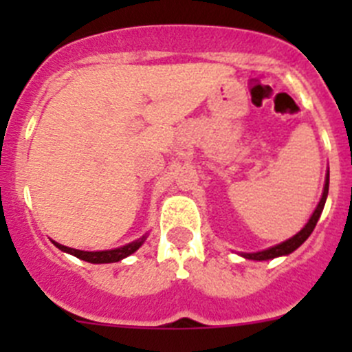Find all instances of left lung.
Instances as JSON below:
<instances>
[{
	"mask_svg": "<svg viewBox=\"0 0 352 352\" xmlns=\"http://www.w3.org/2000/svg\"><path fill=\"white\" fill-rule=\"evenodd\" d=\"M327 196H329V170H327V175H325L324 192H322L320 201H318L315 211L311 212V216H310V219L307 221V225H305L303 228H301L300 232L296 233V235H293L291 239L285 240V242L274 245V247L265 248V250L250 252V254H247V252H240L239 255H242L243 258H248V261H271V258L283 257V255H289L291 252L296 250V248L300 247V245H303L305 240H307L308 236L311 235V232H314V228H315V225H317L318 218H320L322 211H324V206H325V201H327Z\"/></svg>",
	"mask_w": 352,
	"mask_h": 352,
	"instance_id": "8db88e82",
	"label": "left lung"
}]
</instances>
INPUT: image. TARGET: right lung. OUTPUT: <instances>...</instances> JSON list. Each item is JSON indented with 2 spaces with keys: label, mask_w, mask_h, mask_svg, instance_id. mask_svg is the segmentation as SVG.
I'll return each mask as SVG.
<instances>
[{
  "label": "right lung",
  "mask_w": 352,
  "mask_h": 352,
  "mask_svg": "<svg viewBox=\"0 0 352 352\" xmlns=\"http://www.w3.org/2000/svg\"><path fill=\"white\" fill-rule=\"evenodd\" d=\"M146 239H148V233H144L143 236H140V239L134 240V242L122 245V247L112 248V250H97V252L78 250V248L66 247V245L54 242V240H52V243H54L59 250L74 255V257L81 258V261H85V262H90V264H110V262H119V261H122V258L129 257L131 254H134V252H136L138 248L144 243V240Z\"/></svg>",
  "instance_id": "add662e5"
}]
</instances>
